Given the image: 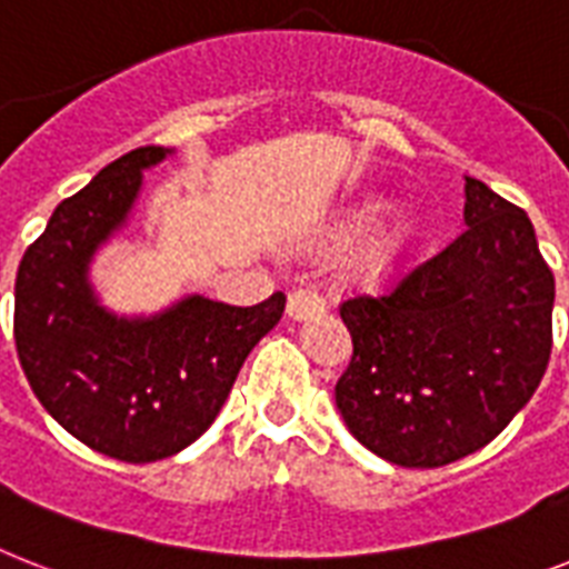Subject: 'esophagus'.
<instances>
[{"label": "esophagus", "instance_id": "34e87169", "mask_svg": "<svg viewBox=\"0 0 569 569\" xmlns=\"http://www.w3.org/2000/svg\"><path fill=\"white\" fill-rule=\"evenodd\" d=\"M289 316L292 318H307L316 316V312H325V298L316 292V289H309V286H300L289 295Z\"/></svg>", "mask_w": 569, "mask_h": 569}]
</instances>
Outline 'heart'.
I'll use <instances>...</instances> for the list:
<instances>
[{"instance_id":"b5f03b06","label":"heart","mask_w":569,"mask_h":569,"mask_svg":"<svg viewBox=\"0 0 569 569\" xmlns=\"http://www.w3.org/2000/svg\"><path fill=\"white\" fill-rule=\"evenodd\" d=\"M380 212H382V204H373V201L350 212L348 219L339 224V230H336V242L357 244L359 239H362L365 233L377 224ZM406 242H409V224H406V221H389V224H382V228L368 239V244H365V251H362L365 269H371V271L389 269L391 262H397V257L403 253Z\"/></svg>"}]
</instances>
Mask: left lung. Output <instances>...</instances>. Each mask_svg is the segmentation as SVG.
<instances>
[{
  "label": "left lung",
  "instance_id": "obj_1",
  "mask_svg": "<svg viewBox=\"0 0 569 569\" xmlns=\"http://www.w3.org/2000/svg\"><path fill=\"white\" fill-rule=\"evenodd\" d=\"M465 224L389 292L339 303L353 357L336 406L391 465L445 468L482 450L549 365L556 277L529 216L465 178Z\"/></svg>",
  "mask_w": 569,
  "mask_h": 569
}]
</instances>
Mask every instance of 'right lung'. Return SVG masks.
Here are the masks:
<instances>
[{"label":"right lung","instance_id":"1","mask_svg":"<svg viewBox=\"0 0 569 569\" xmlns=\"http://www.w3.org/2000/svg\"><path fill=\"white\" fill-rule=\"evenodd\" d=\"M166 154L128 151L60 201L13 286L17 357L37 400L81 445L131 465L169 459L204 436L286 309L283 292L253 307L192 295L133 321L99 307L87 266L131 210L142 169Z\"/></svg>","mask_w":569,"mask_h":569}]
</instances>
